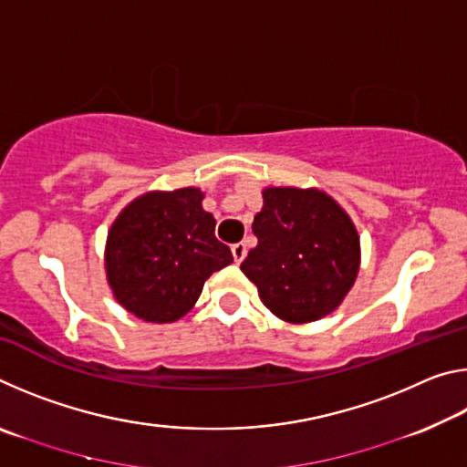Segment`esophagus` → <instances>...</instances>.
I'll return each instance as SVG.
<instances>
[{"instance_id": "34e87169", "label": "esophagus", "mask_w": 467, "mask_h": 467, "mask_svg": "<svg viewBox=\"0 0 467 467\" xmlns=\"http://www.w3.org/2000/svg\"><path fill=\"white\" fill-rule=\"evenodd\" d=\"M231 251H233V257H234V264H241L243 259H244V255H247V247H244L243 243H234L233 247H231Z\"/></svg>"}]
</instances>
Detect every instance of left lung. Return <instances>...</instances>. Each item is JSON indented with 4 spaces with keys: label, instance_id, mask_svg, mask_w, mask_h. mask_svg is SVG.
I'll return each mask as SVG.
<instances>
[{
    "label": "left lung",
    "instance_id": "obj_1",
    "mask_svg": "<svg viewBox=\"0 0 467 467\" xmlns=\"http://www.w3.org/2000/svg\"><path fill=\"white\" fill-rule=\"evenodd\" d=\"M257 247L241 264L275 317L309 323L336 311L360 267L350 216L319 189L267 187L253 220Z\"/></svg>",
    "mask_w": 467,
    "mask_h": 467
}]
</instances>
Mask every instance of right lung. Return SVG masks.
Wrapping results in <instances>:
<instances>
[{
    "instance_id": "obj_1",
    "label": "right lung",
    "mask_w": 467,
    "mask_h": 467,
    "mask_svg": "<svg viewBox=\"0 0 467 467\" xmlns=\"http://www.w3.org/2000/svg\"><path fill=\"white\" fill-rule=\"evenodd\" d=\"M197 187L150 192L133 200L110 226L105 270L117 303L150 323H171L192 311L212 274L233 264L202 208Z\"/></svg>"
}]
</instances>
